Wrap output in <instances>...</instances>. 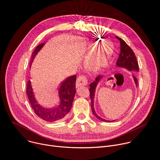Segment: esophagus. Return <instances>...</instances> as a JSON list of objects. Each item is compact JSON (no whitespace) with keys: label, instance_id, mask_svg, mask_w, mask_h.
I'll use <instances>...</instances> for the list:
<instances>
[{"label":"esophagus","instance_id":"1","mask_svg":"<svg viewBox=\"0 0 160 160\" xmlns=\"http://www.w3.org/2000/svg\"><path fill=\"white\" fill-rule=\"evenodd\" d=\"M87 84H88V80L85 76H80L77 78L76 83V88H78L81 86H86Z\"/></svg>","mask_w":160,"mask_h":160}]
</instances>
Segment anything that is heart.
<instances>
[{"label": "heart", "instance_id": "heart-1", "mask_svg": "<svg viewBox=\"0 0 160 160\" xmlns=\"http://www.w3.org/2000/svg\"><path fill=\"white\" fill-rule=\"evenodd\" d=\"M112 53V49L110 46H105L102 52L95 55L93 58L88 59L86 64L89 68L94 71H99L107 66Z\"/></svg>", "mask_w": 160, "mask_h": 160}]
</instances>
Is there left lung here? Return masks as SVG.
<instances>
[{
	"label": "left lung",
	"instance_id": "8db88e82",
	"mask_svg": "<svg viewBox=\"0 0 160 160\" xmlns=\"http://www.w3.org/2000/svg\"><path fill=\"white\" fill-rule=\"evenodd\" d=\"M116 38L120 40V53L118 57V58L117 60L116 66L118 68H124L129 71H136L139 72V66L138 63L137 62L135 54L132 50L130 48V47L127 45L124 40L121 39L120 38L116 37ZM132 76L133 78L134 81L135 82L136 86H138V80L132 74ZM104 77L103 75H98L97 76L95 79V81L92 82H91L89 84L90 88V98L91 100V110L93 113V115L97 117L98 119H99L101 121L105 122H114L116 120H108L106 119H104L100 117L97 112L95 111L94 107V96H95V91L96 88H97V85L98 84L99 82L102 79V78Z\"/></svg>",
	"mask_w": 160,
	"mask_h": 160
}]
</instances>
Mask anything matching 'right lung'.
Returning <instances> with one entry per match:
<instances>
[{
	"instance_id": "1",
	"label": "right lung",
	"mask_w": 160,
	"mask_h": 160,
	"mask_svg": "<svg viewBox=\"0 0 160 160\" xmlns=\"http://www.w3.org/2000/svg\"><path fill=\"white\" fill-rule=\"evenodd\" d=\"M45 43L46 42L40 43L33 51L30 60V68L36 55L44 47ZM76 75L69 76L63 81L58 91L59 103L55 107L47 108L41 105L37 100L33 89L32 88L31 82L29 80L27 84L26 94L35 113L42 119L49 122H57L64 119L72 108L76 93Z\"/></svg>"
}]
</instances>
